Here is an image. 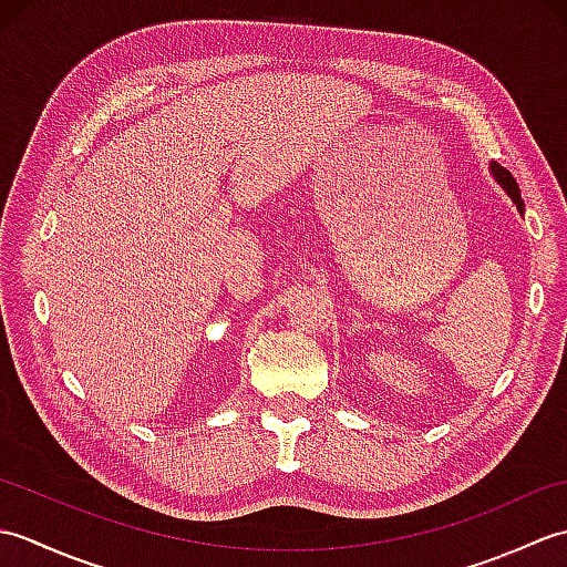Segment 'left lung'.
I'll return each instance as SVG.
<instances>
[{"label":"left lung","mask_w":567,"mask_h":567,"mask_svg":"<svg viewBox=\"0 0 567 567\" xmlns=\"http://www.w3.org/2000/svg\"><path fill=\"white\" fill-rule=\"evenodd\" d=\"M492 175L497 177V183L507 189V195L512 197V202L516 204V209H519L524 214V202H522V195H519V185H516V179L512 177V173L507 171V167H502L497 163H492Z\"/></svg>","instance_id":"left-lung-1"}]
</instances>
